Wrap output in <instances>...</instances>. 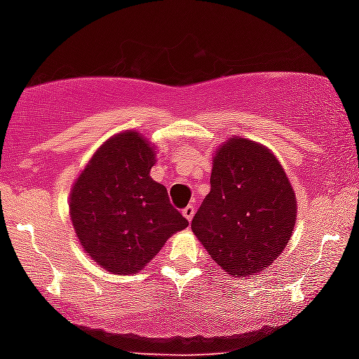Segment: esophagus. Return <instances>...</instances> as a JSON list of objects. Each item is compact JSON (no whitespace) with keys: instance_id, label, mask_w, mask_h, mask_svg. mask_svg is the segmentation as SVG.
<instances>
[{"instance_id":"esophagus-1","label":"esophagus","mask_w":359,"mask_h":359,"mask_svg":"<svg viewBox=\"0 0 359 359\" xmlns=\"http://www.w3.org/2000/svg\"><path fill=\"white\" fill-rule=\"evenodd\" d=\"M182 214H184V217L187 219L189 222H191L192 217H194V214H196V207H194L192 204H189V205L185 207V209L182 210Z\"/></svg>"}]
</instances>
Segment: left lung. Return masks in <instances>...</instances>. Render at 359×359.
I'll return each mask as SVG.
<instances>
[{"mask_svg":"<svg viewBox=\"0 0 359 359\" xmlns=\"http://www.w3.org/2000/svg\"><path fill=\"white\" fill-rule=\"evenodd\" d=\"M296 196L278 158L248 138L215 150L210 192L192 219V232L232 278L261 273L292 236Z\"/></svg>","mask_w":359,"mask_h":359,"instance_id":"obj_1","label":"left lung"}]
</instances>
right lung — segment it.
Returning <instances> with one entry per match:
<instances>
[{"mask_svg": "<svg viewBox=\"0 0 359 359\" xmlns=\"http://www.w3.org/2000/svg\"><path fill=\"white\" fill-rule=\"evenodd\" d=\"M155 147L135 130L109 138L73 184L70 217L81 248L103 269L132 274L189 226L150 177Z\"/></svg>", "mask_w": 359, "mask_h": 359, "instance_id": "1", "label": "right lung"}]
</instances>
